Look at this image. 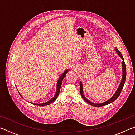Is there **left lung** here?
<instances>
[{
	"label": "left lung",
	"instance_id": "8db88e82",
	"mask_svg": "<svg viewBox=\"0 0 135 135\" xmlns=\"http://www.w3.org/2000/svg\"><path fill=\"white\" fill-rule=\"evenodd\" d=\"M115 51L117 52V53L118 54V55L120 56V58H122L123 61H122V70H123V76H122V81H121V83L120 84V86H118V88L117 89V90H116L115 93H114V95L109 100H107L106 102H103V103H100V104H95V103H93V102H90V100H89L88 99H87L86 98H85V97L84 96L83 94V86H82V83L81 82H80V94L81 95L82 98H83V99L85 100L86 102H88L89 104H90V105L93 106V107H102V106H104V105H108L109 104L111 103V102H113L114 100H116L119 97L120 95V93L122 92V90L123 89V86H124V84L125 83V81H126V65H125V62L124 61V58H123V57L122 56V54L120 53V52L118 51L117 49V47H115Z\"/></svg>",
	"mask_w": 135,
	"mask_h": 135
}]
</instances>
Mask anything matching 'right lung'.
Returning a JSON list of instances; mask_svg holds the SVG:
<instances>
[{
    "label": "right lung",
    "mask_w": 135,
    "mask_h": 135,
    "mask_svg": "<svg viewBox=\"0 0 135 135\" xmlns=\"http://www.w3.org/2000/svg\"><path fill=\"white\" fill-rule=\"evenodd\" d=\"M68 71V69H67V70H65L64 72L62 73V74L61 75V76L59 77V78L58 79V81H57V84H56V93H55V95L54 97L52 98L51 99H50L49 101L47 102H45V103H43V104H33L34 105H38V106H45V105H48L52 104V102H54L55 100H56V99L57 98H58V95L59 94V90H60V89H61V84H62V80H63V79L64 78L65 76L66 75V74H67V72ZM19 93V92H18ZM20 95L21 96V97L22 98H23V97H22L21 95L20 94V93H19Z\"/></svg>",
    "instance_id": "1"
}]
</instances>
